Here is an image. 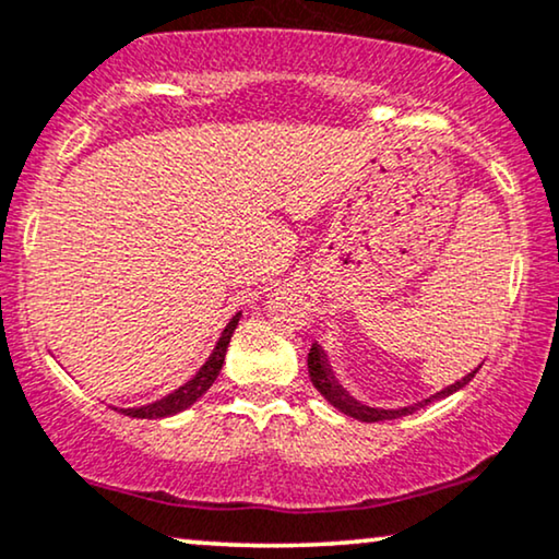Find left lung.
<instances>
[{"label":"left lung","mask_w":559,"mask_h":559,"mask_svg":"<svg viewBox=\"0 0 559 559\" xmlns=\"http://www.w3.org/2000/svg\"><path fill=\"white\" fill-rule=\"evenodd\" d=\"M307 366H309V378H311V383H314V389H317L319 393H322V396H324L326 401H330V404H332L334 408H340L342 414L353 416V419H357V421H385V419H399V416L414 414L416 408L427 406V404H431V401L448 399L450 393H455V391L463 389V385L471 383L473 376L478 373V368H475L473 373H467L465 378H460V381L448 385V389L431 393L429 399L416 401V404H412V406H401V408H376V406H366V404H360V401H355L345 389H342V385H340L337 381H334L332 368L326 366L324 349L319 347L317 342H314V345H311V349H309Z\"/></svg>","instance_id":"8db88e82"}]
</instances>
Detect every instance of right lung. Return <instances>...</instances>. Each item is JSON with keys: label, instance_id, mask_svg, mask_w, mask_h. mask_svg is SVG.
Masks as SVG:
<instances>
[{"label": "right lung", "instance_id": "right-lung-1", "mask_svg": "<svg viewBox=\"0 0 559 559\" xmlns=\"http://www.w3.org/2000/svg\"><path fill=\"white\" fill-rule=\"evenodd\" d=\"M237 322H240V314H235L233 319H229V324L225 326V332H222L217 347L212 349L210 360H206L204 366L199 368V373L193 376L191 381H186L181 389H176L174 393H168V396H163L160 401H153V404H147V406L119 408V412H122L124 416H132V419H166V416H174L178 412H183V408H189L191 404H197V401L202 399L206 391H210V385L217 381L222 362H225V355H227V345H229V340H233Z\"/></svg>", "mask_w": 559, "mask_h": 559}]
</instances>
